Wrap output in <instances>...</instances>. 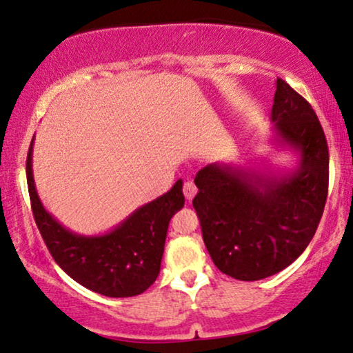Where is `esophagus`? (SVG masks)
Wrapping results in <instances>:
<instances>
[{
    "instance_id": "esophagus-1",
    "label": "esophagus",
    "mask_w": 353,
    "mask_h": 353,
    "mask_svg": "<svg viewBox=\"0 0 353 353\" xmlns=\"http://www.w3.org/2000/svg\"><path fill=\"white\" fill-rule=\"evenodd\" d=\"M183 195H185V198L188 201H192L193 200V196L196 195V185L195 183H193L192 181H187V182H183Z\"/></svg>"
}]
</instances>
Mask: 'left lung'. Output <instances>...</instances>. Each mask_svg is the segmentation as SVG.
<instances>
[{
  "mask_svg": "<svg viewBox=\"0 0 353 353\" xmlns=\"http://www.w3.org/2000/svg\"><path fill=\"white\" fill-rule=\"evenodd\" d=\"M275 142L299 153L290 172L212 163L196 172L193 198L203 240L222 274L241 281L275 275L299 257L323 216L330 179L326 137L314 108L276 79Z\"/></svg>",
  "mask_w": 353,
  "mask_h": 353,
  "instance_id": "left-lung-1",
  "label": "left lung"
}]
</instances>
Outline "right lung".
Returning a JSON list of instances; mask_svg holds the SVG:
<instances>
[{"instance_id": "add662e5", "label": "right lung", "mask_w": 353, "mask_h": 353, "mask_svg": "<svg viewBox=\"0 0 353 353\" xmlns=\"http://www.w3.org/2000/svg\"><path fill=\"white\" fill-rule=\"evenodd\" d=\"M27 155V183L38 230L59 267L79 285L108 297H131L153 285L171 217L183 206L182 181L170 192L137 208L120 225L103 235L84 236L67 230L44 210L34 187L32 153Z\"/></svg>"}]
</instances>
